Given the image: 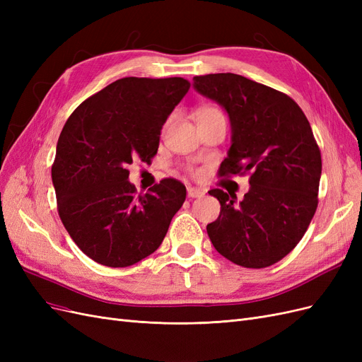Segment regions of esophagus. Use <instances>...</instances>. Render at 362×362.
Here are the masks:
<instances>
[{"mask_svg": "<svg viewBox=\"0 0 362 362\" xmlns=\"http://www.w3.org/2000/svg\"><path fill=\"white\" fill-rule=\"evenodd\" d=\"M187 196L189 198H202L204 192L201 189H196V187H187Z\"/></svg>", "mask_w": 362, "mask_h": 362, "instance_id": "1", "label": "esophagus"}]
</instances>
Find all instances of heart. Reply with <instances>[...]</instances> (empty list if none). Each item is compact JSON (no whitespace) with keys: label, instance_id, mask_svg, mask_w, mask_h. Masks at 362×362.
I'll return each instance as SVG.
<instances>
[{"label":"heart","instance_id":"heart-1","mask_svg":"<svg viewBox=\"0 0 362 362\" xmlns=\"http://www.w3.org/2000/svg\"><path fill=\"white\" fill-rule=\"evenodd\" d=\"M217 115H222V113L218 112L217 108L210 107V105H205V107H202L201 110L198 112V117H210V116H217Z\"/></svg>","mask_w":362,"mask_h":362}]
</instances>
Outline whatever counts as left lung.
Here are the masks:
<instances>
[{"instance_id": "obj_1", "label": "left lung", "mask_w": 362, "mask_h": 362, "mask_svg": "<svg viewBox=\"0 0 362 362\" xmlns=\"http://www.w3.org/2000/svg\"><path fill=\"white\" fill-rule=\"evenodd\" d=\"M193 87L221 105L231 124L222 177L250 172L240 202L221 189L208 192L221 202L208 237L238 266L275 264L300 242L319 202L322 157L308 119L286 93L237 74L194 76Z\"/></svg>"}]
</instances>
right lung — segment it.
Wrapping results in <instances>:
<instances>
[{"instance_id":"right-lung-1","label":"right lung","mask_w":362,"mask_h":362,"mask_svg":"<svg viewBox=\"0 0 362 362\" xmlns=\"http://www.w3.org/2000/svg\"><path fill=\"white\" fill-rule=\"evenodd\" d=\"M189 89L180 76H127L76 107L62 129L51 169L59 216L103 266L128 267L156 252L185 201L172 178L136 196L127 168L157 154L161 128Z\"/></svg>"}]
</instances>
